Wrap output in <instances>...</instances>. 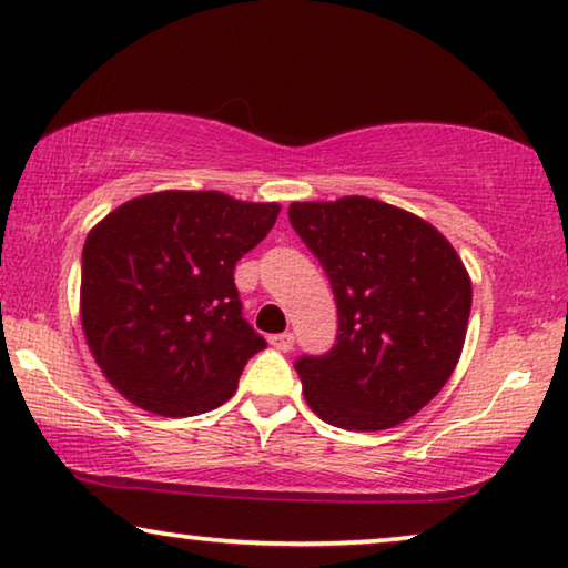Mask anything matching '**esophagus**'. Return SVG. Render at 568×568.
Instances as JSON below:
<instances>
[{"label":"esophagus","instance_id":"34e87169","mask_svg":"<svg viewBox=\"0 0 568 568\" xmlns=\"http://www.w3.org/2000/svg\"><path fill=\"white\" fill-rule=\"evenodd\" d=\"M268 344L276 348V352H292V346H294V336L292 333H276V336H271L268 338Z\"/></svg>","mask_w":568,"mask_h":568}]
</instances>
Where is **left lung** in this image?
<instances>
[{"label":"left lung","instance_id":"obj_1","mask_svg":"<svg viewBox=\"0 0 568 568\" xmlns=\"http://www.w3.org/2000/svg\"><path fill=\"white\" fill-rule=\"evenodd\" d=\"M290 222L331 278L336 344L294 369L310 408L348 432L390 429L453 375L470 317V278L432 224L383 201L292 204Z\"/></svg>","mask_w":568,"mask_h":568}]
</instances>
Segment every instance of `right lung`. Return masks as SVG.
Segmentation results:
<instances>
[{
  "label": "right lung",
  "instance_id": "add662e5",
  "mask_svg": "<svg viewBox=\"0 0 568 568\" xmlns=\"http://www.w3.org/2000/svg\"><path fill=\"white\" fill-rule=\"evenodd\" d=\"M278 216L216 191H162L105 216L84 240L82 325L111 385L181 418L235 393L266 338L243 317L235 266Z\"/></svg>",
  "mask_w": 568,
  "mask_h": 568
}]
</instances>
